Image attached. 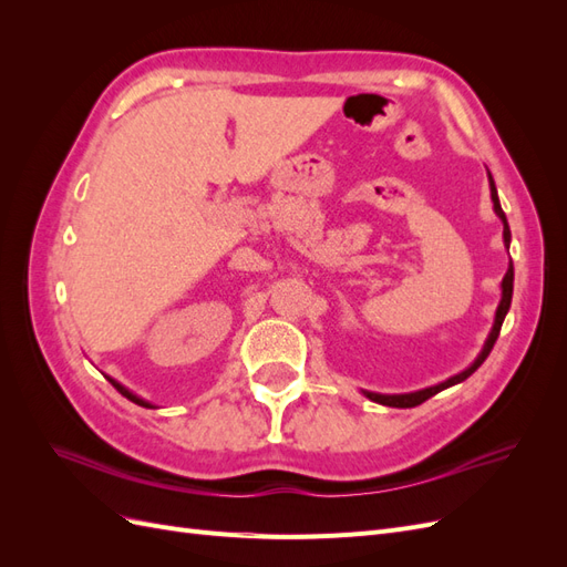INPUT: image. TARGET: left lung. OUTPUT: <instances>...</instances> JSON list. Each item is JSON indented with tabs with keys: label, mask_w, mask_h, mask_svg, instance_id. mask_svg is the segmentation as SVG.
<instances>
[{
	"label": "left lung",
	"mask_w": 567,
	"mask_h": 567,
	"mask_svg": "<svg viewBox=\"0 0 567 567\" xmlns=\"http://www.w3.org/2000/svg\"><path fill=\"white\" fill-rule=\"evenodd\" d=\"M489 192H492L494 213L499 215V217H502V221H504V244H506V248H508V244H511V229H508L506 215H504L502 205H499V196H496V186H494L492 175H489ZM511 298H513V262H511V267H508V271H506V277H504V281H502V302H499V307H496V319H494V326H492V333H489V338H487V342H485L483 352L477 354V359H475V362H473L466 371H461L458 375H452L450 381H444V383H440V385L425 388V390H419V392H409V394H375V392H367V398H369V400H373V402H379V404H385V406L409 409V406H419V404H423L425 400H431L433 394L442 392L444 388H450V385H456V383H461V381H466L468 375H471V373H473V371H475L480 364H483L485 359L489 357V352H492V348H494L496 338H499L504 317H506L508 307H511Z\"/></svg>",
	"instance_id": "1"
}]
</instances>
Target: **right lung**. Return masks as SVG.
Returning a JSON list of instances; mask_svg holds the SVG:
<instances>
[{
    "mask_svg": "<svg viewBox=\"0 0 567 567\" xmlns=\"http://www.w3.org/2000/svg\"><path fill=\"white\" fill-rule=\"evenodd\" d=\"M111 383H113V388L120 392V394H123V398H127L130 402H134V404H140V406H146V409H151V404L148 402H144L142 398H136V394H132L127 388H123V385H120V383H115L113 379H109Z\"/></svg>",
    "mask_w": 567,
    "mask_h": 567,
    "instance_id": "obj_1",
    "label": "right lung"
}]
</instances>
